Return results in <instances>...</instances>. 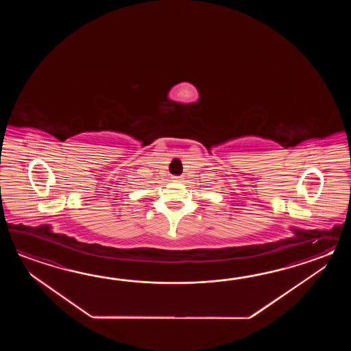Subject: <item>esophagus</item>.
<instances>
[{
	"label": "esophagus",
	"instance_id": "34e87169",
	"mask_svg": "<svg viewBox=\"0 0 351 351\" xmlns=\"http://www.w3.org/2000/svg\"><path fill=\"white\" fill-rule=\"evenodd\" d=\"M172 178L174 182H180V180L183 179V177H182V176H173Z\"/></svg>",
	"mask_w": 351,
	"mask_h": 351
}]
</instances>
